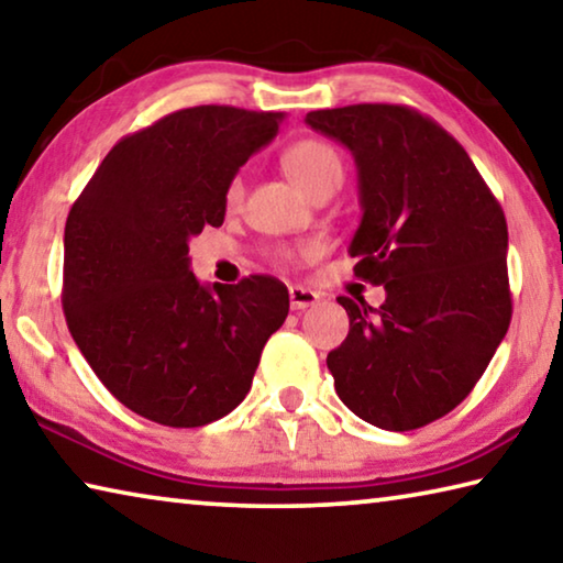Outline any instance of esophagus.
I'll return each mask as SVG.
<instances>
[{"mask_svg":"<svg viewBox=\"0 0 563 563\" xmlns=\"http://www.w3.org/2000/svg\"><path fill=\"white\" fill-rule=\"evenodd\" d=\"M320 302V292L305 288V285H290V308L305 310Z\"/></svg>","mask_w":563,"mask_h":563,"instance_id":"34e87169","label":"esophagus"}]
</instances>
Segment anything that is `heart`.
I'll use <instances>...</instances> for the list:
<instances>
[{
    "label": "heart",
    "mask_w": 563,
    "mask_h": 563,
    "mask_svg": "<svg viewBox=\"0 0 563 563\" xmlns=\"http://www.w3.org/2000/svg\"><path fill=\"white\" fill-rule=\"evenodd\" d=\"M283 168L285 174L290 176V180L300 190H305L308 196L320 194L322 188L328 186H340L342 180V156L340 151L330 144L325 139L310 136V139H300L290 144L283 151ZM243 178L235 176L231 178V184L225 188V206L228 211H235L238 206L243 203ZM312 245H302L300 251H292V247H278L275 255L283 261L292 258L295 253H310Z\"/></svg>",
    "instance_id": "heart-1"
}]
</instances>
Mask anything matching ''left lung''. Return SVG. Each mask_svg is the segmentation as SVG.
Listing matches in <instances>:
<instances>
[{
	"label": "left lung",
	"instance_id": "1",
	"mask_svg": "<svg viewBox=\"0 0 563 563\" xmlns=\"http://www.w3.org/2000/svg\"><path fill=\"white\" fill-rule=\"evenodd\" d=\"M308 126L355 156V275L385 285L373 308L342 295L350 332L328 355L342 402L389 432L462 402L511 322L507 218L460 141L402 103L310 111Z\"/></svg>",
	"mask_w": 563,
	"mask_h": 563
}]
</instances>
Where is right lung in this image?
I'll return each mask as SVG.
<instances>
[{"mask_svg":"<svg viewBox=\"0 0 563 563\" xmlns=\"http://www.w3.org/2000/svg\"><path fill=\"white\" fill-rule=\"evenodd\" d=\"M285 113L190 107L123 136L64 228L66 325L103 387L166 427H203L243 402L288 318L273 275L206 288L188 241L223 225L225 188Z\"/></svg>","mask_w":563,"mask_h":563,"instance_id":"obj_1","label":"right lung"}]
</instances>
